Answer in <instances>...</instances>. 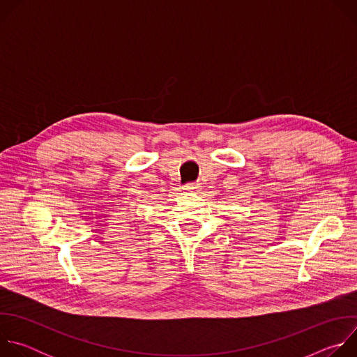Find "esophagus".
I'll list each match as a JSON object with an SVG mask.
<instances>
[{
    "mask_svg": "<svg viewBox=\"0 0 357 357\" xmlns=\"http://www.w3.org/2000/svg\"><path fill=\"white\" fill-rule=\"evenodd\" d=\"M183 189L188 190V192H196V190L199 189V185H197V183H193V182H192V183H186V185L183 186Z\"/></svg>",
    "mask_w": 357,
    "mask_h": 357,
    "instance_id": "34e87169",
    "label": "esophagus"
}]
</instances>
